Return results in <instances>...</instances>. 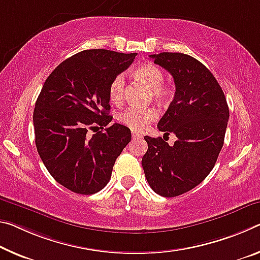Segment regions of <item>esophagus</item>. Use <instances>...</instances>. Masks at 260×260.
Segmentation results:
<instances>
[{
    "mask_svg": "<svg viewBox=\"0 0 260 260\" xmlns=\"http://www.w3.org/2000/svg\"><path fill=\"white\" fill-rule=\"evenodd\" d=\"M132 137H133V139H140V138H142V135L135 133V132H132Z\"/></svg>",
    "mask_w": 260,
    "mask_h": 260,
    "instance_id": "esophagus-1",
    "label": "esophagus"
}]
</instances>
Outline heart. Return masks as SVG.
I'll use <instances>...</instances> for the list:
<instances>
[{
	"label": "heart",
	"instance_id": "b5f03b06",
	"mask_svg": "<svg viewBox=\"0 0 260 260\" xmlns=\"http://www.w3.org/2000/svg\"><path fill=\"white\" fill-rule=\"evenodd\" d=\"M135 76L151 89V96L159 103L167 102L171 96V89L163 83L164 74L157 66L145 63L135 69ZM125 75L119 74L109 86V96L113 103H121L125 97ZM158 118L155 108H135L132 106L118 114V120L122 125L135 132H143L152 121Z\"/></svg>",
	"mask_w": 260,
	"mask_h": 260
}]
</instances>
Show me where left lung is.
Listing matches in <instances>:
<instances>
[{
    "mask_svg": "<svg viewBox=\"0 0 260 260\" xmlns=\"http://www.w3.org/2000/svg\"><path fill=\"white\" fill-rule=\"evenodd\" d=\"M150 57L174 77L175 98L157 127L178 140L169 146L162 138L145 137L142 168L154 192L172 198L194 188L212 171L223 147L229 109L216 78L200 61L183 53Z\"/></svg>",
    "mask_w": 260,
    "mask_h": 260,
    "instance_id": "left-lung-1",
    "label": "left lung"
}]
</instances>
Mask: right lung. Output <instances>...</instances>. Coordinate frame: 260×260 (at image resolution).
Returning <instances> with one entry per match:
<instances>
[{"label": "right lung", "mask_w": 260, "mask_h": 260, "mask_svg": "<svg viewBox=\"0 0 260 260\" xmlns=\"http://www.w3.org/2000/svg\"><path fill=\"white\" fill-rule=\"evenodd\" d=\"M137 55L102 48L77 53L51 73L36 102L40 158L57 183L78 194L105 187L115 159L131 141V129L120 123L100 128L112 120L108 114L111 82Z\"/></svg>", "instance_id": "1"}]
</instances>
